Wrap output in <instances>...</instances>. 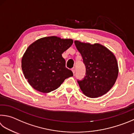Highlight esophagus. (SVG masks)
Listing matches in <instances>:
<instances>
[{
	"label": "esophagus",
	"instance_id": "34e87169",
	"mask_svg": "<svg viewBox=\"0 0 134 134\" xmlns=\"http://www.w3.org/2000/svg\"><path fill=\"white\" fill-rule=\"evenodd\" d=\"M71 70H72V72H73V74H74V73H75V68H74V67L72 68V69H71Z\"/></svg>",
	"mask_w": 134,
	"mask_h": 134
}]
</instances>
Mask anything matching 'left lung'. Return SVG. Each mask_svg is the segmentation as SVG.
<instances>
[{"mask_svg":"<svg viewBox=\"0 0 134 134\" xmlns=\"http://www.w3.org/2000/svg\"><path fill=\"white\" fill-rule=\"evenodd\" d=\"M74 43L86 67L84 79L78 81L80 89L90 98L103 96L110 90L117 79L118 66L115 55L99 43L91 44L78 40Z\"/></svg>","mask_w":134,"mask_h":134,"instance_id":"obj_1","label":"left lung"}]
</instances>
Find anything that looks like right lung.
Returning <instances> with one entry per match:
<instances>
[{"label":"right lung","mask_w":134,"mask_h":134,"mask_svg":"<svg viewBox=\"0 0 134 134\" xmlns=\"http://www.w3.org/2000/svg\"><path fill=\"white\" fill-rule=\"evenodd\" d=\"M73 43L57 36L39 38L27 48L21 59L24 76L34 89L48 93L59 88L73 75L65 67L62 54Z\"/></svg>","instance_id":"obj_1"}]
</instances>
